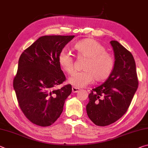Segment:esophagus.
Instances as JSON below:
<instances>
[{"label": "esophagus", "mask_w": 148, "mask_h": 148, "mask_svg": "<svg viewBox=\"0 0 148 148\" xmlns=\"http://www.w3.org/2000/svg\"><path fill=\"white\" fill-rule=\"evenodd\" d=\"M72 90L73 93H78L79 91V89L78 88H76V87H72Z\"/></svg>", "instance_id": "1"}]
</instances>
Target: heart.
I'll return each mask as SVG.
<instances>
[{"instance_id":"heart-1","label":"heart","mask_w":148,"mask_h":148,"mask_svg":"<svg viewBox=\"0 0 148 148\" xmlns=\"http://www.w3.org/2000/svg\"><path fill=\"white\" fill-rule=\"evenodd\" d=\"M74 49L78 57L86 58L84 71L75 72L69 79V82L76 88H82L95 79L101 82L107 79L114 66V57L107 53L101 44L95 39L86 38L74 45ZM60 68L66 73L71 74L74 70V61L72 55L62 51L58 57Z\"/></svg>"}]
</instances>
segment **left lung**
I'll return each mask as SVG.
<instances>
[{
  "label": "left lung",
  "instance_id": "left-lung-1",
  "mask_svg": "<svg viewBox=\"0 0 148 148\" xmlns=\"http://www.w3.org/2000/svg\"><path fill=\"white\" fill-rule=\"evenodd\" d=\"M110 43L114 51V69L104 84L91 91L86 105L88 117L100 126L114 123L125 114L138 85L132 54L118 41Z\"/></svg>",
  "mask_w": 148,
  "mask_h": 148
}]
</instances>
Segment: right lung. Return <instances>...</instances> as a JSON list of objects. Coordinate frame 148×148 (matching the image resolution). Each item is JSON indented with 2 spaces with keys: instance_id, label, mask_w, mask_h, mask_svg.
<instances>
[{
  "instance_id": "obj_1",
  "label": "right lung",
  "mask_w": 148,
  "mask_h": 148,
  "mask_svg": "<svg viewBox=\"0 0 148 148\" xmlns=\"http://www.w3.org/2000/svg\"><path fill=\"white\" fill-rule=\"evenodd\" d=\"M74 36H45L22 53L13 82L18 104L32 123L48 126L61 114L70 84L54 89L66 80L58 57Z\"/></svg>"
}]
</instances>
